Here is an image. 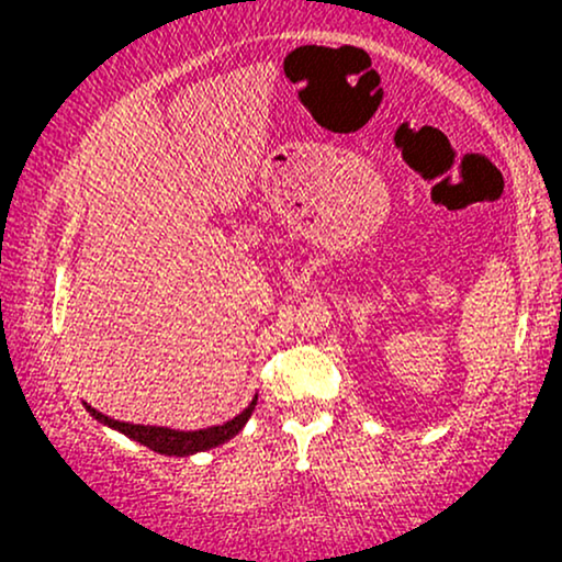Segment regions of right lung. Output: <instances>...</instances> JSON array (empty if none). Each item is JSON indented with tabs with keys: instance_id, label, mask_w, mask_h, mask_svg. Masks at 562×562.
<instances>
[{
	"instance_id": "obj_1",
	"label": "right lung",
	"mask_w": 562,
	"mask_h": 562,
	"mask_svg": "<svg viewBox=\"0 0 562 562\" xmlns=\"http://www.w3.org/2000/svg\"><path fill=\"white\" fill-rule=\"evenodd\" d=\"M256 402H258V396L248 404V409H243L235 419L225 422V425L194 429V432H181V429H171V427L133 425V422H120V419L106 417V414H102L89 404H83V406H87V412L97 422H102V425L117 429V432H122V435H127L130 440L140 442V445H145V448L160 452V456H179L181 458V456H194V452L217 448V445L233 440V437L245 427V422L250 419L252 409H256Z\"/></svg>"
}]
</instances>
